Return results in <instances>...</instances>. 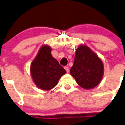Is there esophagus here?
Masks as SVG:
<instances>
[{"mask_svg": "<svg viewBox=\"0 0 125 125\" xmlns=\"http://www.w3.org/2000/svg\"><path fill=\"white\" fill-rule=\"evenodd\" d=\"M64 69H65V70L67 71V73H69V68L68 67H64Z\"/></svg>", "mask_w": 125, "mask_h": 125, "instance_id": "34e87169", "label": "esophagus"}]
</instances>
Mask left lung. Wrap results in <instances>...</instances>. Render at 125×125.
I'll list each match as a JSON object with an SVG mask.
<instances>
[{
	"label": "left lung",
	"mask_w": 125,
	"mask_h": 125,
	"mask_svg": "<svg viewBox=\"0 0 125 125\" xmlns=\"http://www.w3.org/2000/svg\"><path fill=\"white\" fill-rule=\"evenodd\" d=\"M103 71V63L96 54L84 45L78 48L70 72L80 86L87 89L97 86L101 81Z\"/></svg>",
	"instance_id": "8db88e82"
}]
</instances>
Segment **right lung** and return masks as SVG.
<instances>
[{
	"instance_id": "obj_1",
	"label": "right lung",
	"mask_w": 125,
	"mask_h": 125,
	"mask_svg": "<svg viewBox=\"0 0 125 125\" xmlns=\"http://www.w3.org/2000/svg\"><path fill=\"white\" fill-rule=\"evenodd\" d=\"M51 51L50 46H42L31 65L33 81L39 88L45 91L56 86L60 78L66 73V70L51 55Z\"/></svg>"
}]
</instances>
